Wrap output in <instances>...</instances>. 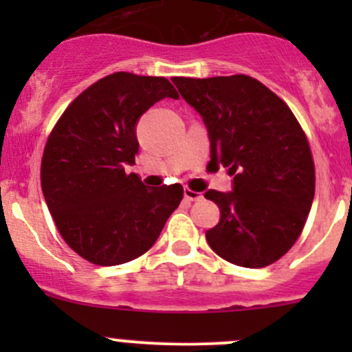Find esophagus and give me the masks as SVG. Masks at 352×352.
I'll return each instance as SVG.
<instances>
[{"label": "esophagus", "instance_id": "34e87169", "mask_svg": "<svg viewBox=\"0 0 352 352\" xmlns=\"http://www.w3.org/2000/svg\"><path fill=\"white\" fill-rule=\"evenodd\" d=\"M184 197H186L187 201H201L202 194L201 192H196V190L184 189Z\"/></svg>", "mask_w": 352, "mask_h": 352}]
</instances>
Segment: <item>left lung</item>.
Returning a JSON list of instances; mask_svg holds the SVG:
<instances>
[{"mask_svg": "<svg viewBox=\"0 0 352 352\" xmlns=\"http://www.w3.org/2000/svg\"><path fill=\"white\" fill-rule=\"evenodd\" d=\"M184 100L202 117L211 163L228 166L232 190H206L219 223L209 247L235 265L261 269L293 247L315 196V166L307 136L289 107L245 74L173 78Z\"/></svg>", "mask_w": 352, "mask_h": 352, "instance_id": "obj_1", "label": "left lung"}]
</instances>
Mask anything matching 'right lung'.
I'll list each match as a JSON object with an SVG mask.
<instances>
[{"instance_id": "add662e5", "label": "right lung", "mask_w": 352, "mask_h": 352, "mask_svg": "<svg viewBox=\"0 0 352 352\" xmlns=\"http://www.w3.org/2000/svg\"><path fill=\"white\" fill-rule=\"evenodd\" d=\"M166 97L179 98L166 78L109 74L74 98L49 136L42 192L65 242L91 264L143 255L182 201L180 184L148 187L126 173L140 117Z\"/></svg>"}]
</instances>
